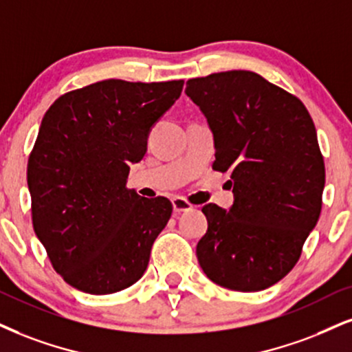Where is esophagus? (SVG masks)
Here are the masks:
<instances>
[{
  "instance_id": "esophagus-1",
  "label": "esophagus",
  "mask_w": 352,
  "mask_h": 352,
  "mask_svg": "<svg viewBox=\"0 0 352 352\" xmlns=\"http://www.w3.org/2000/svg\"><path fill=\"white\" fill-rule=\"evenodd\" d=\"M192 209V204H189L183 197H175L173 199V210L175 214H181V212H188Z\"/></svg>"
}]
</instances>
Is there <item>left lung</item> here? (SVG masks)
Segmentation results:
<instances>
[{"instance_id":"8db88e82","label":"left lung","mask_w":352,"mask_h":352,"mask_svg":"<svg viewBox=\"0 0 352 352\" xmlns=\"http://www.w3.org/2000/svg\"><path fill=\"white\" fill-rule=\"evenodd\" d=\"M186 94L214 133V169L230 173L232 209L207 204L209 228L197 259L212 282L238 292L264 290L296 266L318 222L324 163L300 99L258 73L192 78Z\"/></svg>"}]
</instances>
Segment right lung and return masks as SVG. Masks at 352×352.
<instances>
[{
	"instance_id": "right-lung-1",
	"label": "right lung",
	"mask_w": 352,
	"mask_h": 352,
	"mask_svg": "<svg viewBox=\"0 0 352 352\" xmlns=\"http://www.w3.org/2000/svg\"><path fill=\"white\" fill-rule=\"evenodd\" d=\"M183 80H104L60 96L43 116L28 162L34 232L52 266L81 292L106 296L140 279L173 206L125 188L150 129Z\"/></svg>"
}]
</instances>
